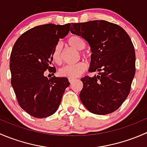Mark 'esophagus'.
Masks as SVG:
<instances>
[{"label": "esophagus", "instance_id": "1", "mask_svg": "<svg viewBox=\"0 0 147 147\" xmlns=\"http://www.w3.org/2000/svg\"><path fill=\"white\" fill-rule=\"evenodd\" d=\"M68 80H69V82L72 83V82H73V81H75V79H74V78H69V79H68Z\"/></svg>", "mask_w": 147, "mask_h": 147}]
</instances>
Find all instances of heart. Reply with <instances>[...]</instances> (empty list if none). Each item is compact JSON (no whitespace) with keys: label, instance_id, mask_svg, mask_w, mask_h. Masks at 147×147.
Listing matches in <instances>:
<instances>
[{"label":"heart","instance_id":"heart-1","mask_svg":"<svg viewBox=\"0 0 147 147\" xmlns=\"http://www.w3.org/2000/svg\"><path fill=\"white\" fill-rule=\"evenodd\" d=\"M67 43L71 47L77 49L78 50H82L86 47V42L82 37L79 35H74L69 37L67 39ZM83 57H87V54L82 52ZM53 60L57 65H60L63 63L62 57V47L60 44H57L55 47L53 52ZM87 69V64L84 62L80 61L76 64L67 65L63 67L59 71V74L61 77L67 78H75L81 75Z\"/></svg>","mask_w":147,"mask_h":147}]
</instances>
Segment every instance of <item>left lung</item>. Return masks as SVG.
<instances>
[{
	"mask_svg": "<svg viewBox=\"0 0 147 147\" xmlns=\"http://www.w3.org/2000/svg\"><path fill=\"white\" fill-rule=\"evenodd\" d=\"M70 32L81 36L91 47L92 78L81 79V102L92 113L104 115L116 111L128 97L135 75V51L122 28L106 20L72 23Z\"/></svg>",
	"mask_w": 147,
	"mask_h": 147,
	"instance_id": "obj_1",
	"label": "left lung"
}]
</instances>
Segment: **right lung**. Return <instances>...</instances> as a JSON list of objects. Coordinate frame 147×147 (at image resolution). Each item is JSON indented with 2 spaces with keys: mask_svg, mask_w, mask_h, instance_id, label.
I'll list each match as a JSON object with an SVG mask.
<instances>
[{
  "mask_svg": "<svg viewBox=\"0 0 147 147\" xmlns=\"http://www.w3.org/2000/svg\"><path fill=\"white\" fill-rule=\"evenodd\" d=\"M70 23L45 24L22 34L10 58L11 84L20 107L35 118H45L58 109L69 82L67 78L48 79L45 71L55 73L53 52L60 38L66 36Z\"/></svg>",
  "mask_w": 147,
  "mask_h": 147,
  "instance_id": "obj_1",
  "label": "right lung"
}]
</instances>
